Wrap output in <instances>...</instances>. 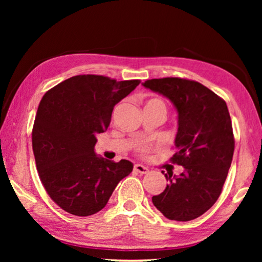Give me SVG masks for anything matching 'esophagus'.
Segmentation results:
<instances>
[{"label": "esophagus", "mask_w": 262, "mask_h": 262, "mask_svg": "<svg viewBox=\"0 0 262 262\" xmlns=\"http://www.w3.org/2000/svg\"><path fill=\"white\" fill-rule=\"evenodd\" d=\"M134 170H135V171H137V173H139V174H146V173H148V171H149L148 168L143 166V164H139V163L135 164Z\"/></svg>", "instance_id": "esophagus-1"}]
</instances>
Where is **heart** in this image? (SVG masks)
I'll use <instances>...</instances> for the list:
<instances>
[{
	"label": "heart",
	"instance_id": "b5f03b06",
	"mask_svg": "<svg viewBox=\"0 0 262 262\" xmlns=\"http://www.w3.org/2000/svg\"><path fill=\"white\" fill-rule=\"evenodd\" d=\"M146 105H155V106H160V107H162V108L166 111V106H164V103L161 101V100H159V99H151V100H149L148 102H146ZM142 151H145V148H142L141 149Z\"/></svg>",
	"mask_w": 262,
	"mask_h": 262
}]
</instances>
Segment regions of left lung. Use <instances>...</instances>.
<instances>
[{
	"label": "left lung",
	"instance_id": "obj_1",
	"mask_svg": "<svg viewBox=\"0 0 262 262\" xmlns=\"http://www.w3.org/2000/svg\"><path fill=\"white\" fill-rule=\"evenodd\" d=\"M145 88L169 99L178 111L177 152L171 162L184 167L152 204L168 220L187 222L205 213L217 199L234 155L235 139L227 103L195 81L152 78Z\"/></svg>",
	"mask_w": 262,
	"mask_h": 262
}]
</instances>
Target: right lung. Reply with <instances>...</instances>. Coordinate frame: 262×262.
<instances>
[{"mask_svg":"<svg viewBox=\"0 0 262 262\" xmlns=\"http://www.w3.org/2000/svg\"><path fill=\"white\" fill-rule=\"evenodd\" d=\"M100 75H77L42 96L32 131L39 178L53 202L75 216L106 206L121 179L134 169L95 154L96 135L107 130L114 106L139 84Z\"/></svg>","mask_w":262,"mask_h":262,"instance_id":"1","label":"right lung"}]
</instances>
